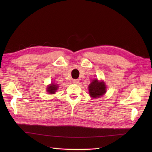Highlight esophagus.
Returning a JSON list of instances; mask_svg holds the SVG:
<instances>
[{
    "mask_svg": "<svg viewBox=\"0 0 152 152\" xmlns=\"http://www.w3.org/2000/svg\"><path fill=\"white\" fill-rule=\"evenodd\" d=\"M72 83H75V84H78L79 83V80H77V79H74L72 80Z\"/></svg>",
    "mask_w": 152,
    "mask_h": 152,
    "instance_id": "esophagus-1",
    "label": "esophagus"
}]
</instances>
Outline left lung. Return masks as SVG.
<instances>
[{
  "label": "left lung",
  "instance_id": "1",
  "mask_svg": "<svg viewBox=\"0 0 152 152\" xmlns=\"http://www.w3.org/2000/svg\"><path fill=\"white\" fill-rule=\"evenodd\" d=\"M89 94L92 98H99L105 94L106 86L103 81H99L97 79L93 80L88 86Z\"/></svg>",
  "mask_w": 152,
  "mask_h": 152
}]
</instances>
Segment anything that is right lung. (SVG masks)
<instances>
[{"instance_id":"add662e5","label":"right lung","mask_w":152,"mask_h":152,"mask_svg":"<svg viewBox=\"0 0 152 152\" xmlns=\"http://www.w3.org/2000/svg\"><path fill=\"white\" fill-rule=\"evenodd\" d=\"M59 88V86L56 83H51L50 85L47 87V92L49 94H55V93L56 92L57 90Z\"/></svg>"}]
</instances>
